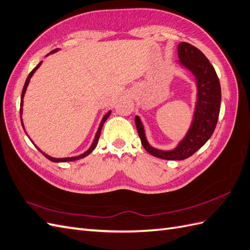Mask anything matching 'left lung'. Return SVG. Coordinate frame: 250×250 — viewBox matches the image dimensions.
<instances>
[{
    "mask_svg": "<svg viewBox=\"0 0 250 250\" xmlns=\"http://www.w3.org/2000/svg\"><path fill=\"white\" fill-rule=\"evenodd\" d=\"M179 63L195 76L197 101L191 125L177 146L168 151L156 148L148 144L144 125L135 117L137 132L146 151L166 160H183L202 147L215 131L221 106V85L215 69L206 56L195 46L182 42L178 45Z\"/></svg>",
    "mask_w": 250,
    "mask_h": 250,
    "instance_id": "1",
    "label": "left lung"
}]
</instances>
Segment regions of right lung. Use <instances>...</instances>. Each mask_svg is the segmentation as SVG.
I'll return each instance as SVG.
<instances>
[{
  "instance_id": "obj_1",
  "label": "right lung",
  "mask_w": 250,
  "mask_h": 250,
  "mask_svg": "<svg viewBox=\"0 0 250 250\" xmlns=\"http://www.w3.org/2000/svg\"><path fill=\"white\" fill-rule=\"evenodd\" d=\"M59 50H60V49H54L53 51H51L50 53H54V52H56V51H59ZM47 55H49V54H47ZM42 62H39V65L31 71V72L29 73V75H28L27 80H26V82H25V84H24L23 91H22V96H21V108H20V114H21V123H22L23 127H24V124H23V120H22V114H23V98H24V95H25V92H26V90H27L28 84H29L30 78L32 77V75L34 74L35 71H37V70L40 68V66L42 65ZM110 114H111V111H109V112L106 113L105 115L103 117V119H102V121H101V125H99V126H98V130H97V132H96V135H95V137H94L93 142H92V145H91V146L89 147V149H87V151H85L83 154H82V155H80V156H75V157H67V158H53V157H51V156H49V155L45 154L44 152H42L40 148H39V149L41 151V153L46 157L47 159H49L50 161H52V162H68V161H74V160H78V159L84 158L85 156H88L90 153H92V151H93V149L96 147V146H97V144H98L99 136H101V132H102V129H103V125H104V121L109 118ZM24 130H25V127H24ZM25 133H26V131H25ZM26 134H27V133H26ZM31 141H32V140H31Z\"/></svg>"
}]
</instances>
